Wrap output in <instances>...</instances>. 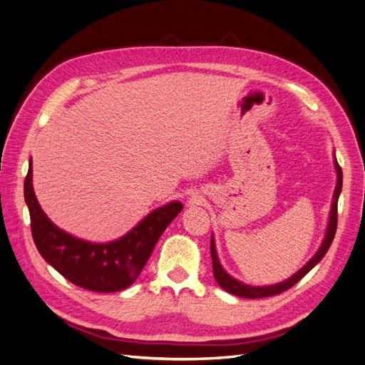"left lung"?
Here are the masks:
<instances>
[{"instance_id":"8db88e82","label":"left lung","mask_w":365,"mask_h":365,"mask_svg":"<svg viewBox=\"0 0 365 365\" xmlns=\"http://www.w3.org/2000/svg\"><path fill=\"white\" fill-rule=\"evenodd\" d=\"M334 168H336V174H338V182H336V188L333 194V203H331V210H330V217H329V225H327V232L325 237L321 244V248L316 251V255L308 260V262L299 269L296 274H293L289 279L284 280V282H279L274 285H267V287H251L244 282H239L237 279L231 277L225 269L222 268L219 257L216 253V245H214V239L211 237V259H212V272H214V279L216 282L225 289V292L236 294L239 297H247V299H259V297H268V296H274L279 293L287 292L288 288H292L296 285L299 280H301L310 269L321 262V259L325 256L327 251H329L331 242L336 235V227H338V199L342 190V170L339 163L336 162L334 158Z\"/></svg>"}]
</instances>
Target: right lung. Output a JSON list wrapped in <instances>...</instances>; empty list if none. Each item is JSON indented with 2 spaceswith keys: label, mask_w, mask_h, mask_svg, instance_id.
Here are the masks:
<instances>
[{
  "label": "right lung",
  "mask_w": 365,
  "mask_h": 365,
  "mask_svg": "<svg viewBox=\"0 0 365 365\" xmlns=\"http://www.w3.org/2000/svg\"><path fill=\"white\" fill-rule=\"evenodd\" d=\"M24 200L31 214L32 237L43 259L69 282L97 293H114L134 284L157 240L183 208L180 202H171L148 214L118 240L92 244L68 235L46 216L34 192L32 162L24 180Z\"/></svg>",
  "instance_id": "add662e5"
}]
</instances>
